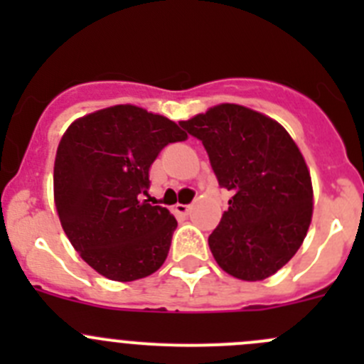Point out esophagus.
I'll return each instance as SVG.
<instances>
[{
	"mask_svg": "<svg viewBox=\"0 0 364 364\" xmlns=\"http://www.w3.org/2000/svg\"><path fill=\"white\" fill-rule=\"evenodd\" d=\"M192 211V204H176V213L183 216H188Z\"/></svg>",
	"mask_w": 364,
	"mask_h": 364,
	"instance_id": "obj_1",
	"label": "esophagus"
}]
</instances>
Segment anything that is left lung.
<instances>
[{"mask_svg": "<svg viewBox=\"0 0 364 364\" xmlns=\"http://www.w3.org/2000/svg\"><path fill=\"white\" fill-rule=\"evenodd\" d=\"M203 142L218 185L232 192L229 209L208 237L225 273L257 282L284 267L311 222L310 172L282 124L236 104L181 121Z\"/></svg>", "mask_w": 364, "mask_h": 364, "instance_id": "obj_1", "label": "left lung"}]
</instances>
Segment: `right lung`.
<instances>
[{
  "label": "right lung",
  "mask_w": 364,
  "mask_h": 364,
  "mask_svg": "<svg viewBox=\"0 0 364 364\" xmlns=\"http://www.w3.org/2000/svg\"><path fill=\"white\" fill-rule=\"evenodd\" d=\"M186 134L135 105L73 121L58 146L54 200L61 227L84 260L109 280L134 282L167 259L178 222L149 204V167Z\"/></svg>",
  "instance_id": "1"
}]
</instances>
